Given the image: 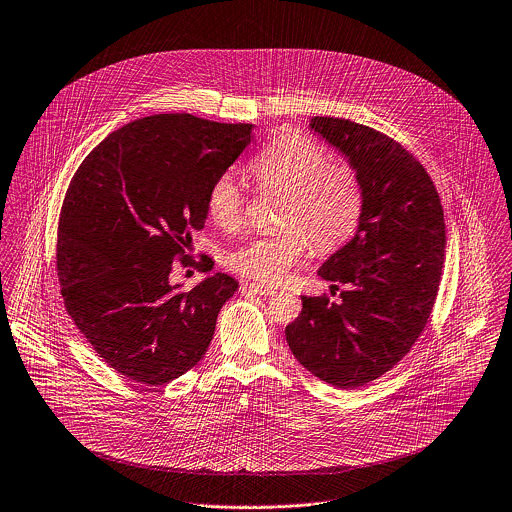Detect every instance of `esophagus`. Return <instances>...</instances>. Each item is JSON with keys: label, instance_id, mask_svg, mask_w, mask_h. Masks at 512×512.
<instances>
[{"label": "esophagus", "instance_id": "obj_1", "mask_svg": "<svg viewBox=\"0 0 512 512\" xmlns=\"http://www.w3.org/2000/svg\"><path fill=\"white\" fill-rule=\"evenodd\" d=\"M243 289L251 291L255 295H275L277 293L273 287H265V285H257V283H245Z\"/></svg>", "mask_w": 512, "mask_h": 512}]
</instances>
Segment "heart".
<instances>
[{"label": "heart", "mask_w": 512, "mask_h": 512, "mask_svg": "<svg viewBox=\"0 0 512 512\" xmlns=\"http://www.w3.org/2000/svg\"><path fill=\"white\" fill-rule=\"evenodd\" d=\"M263 190L285 196L277 233L253 237L227 255V267L247 279L277 285L305 255L344 247L358 231L366 192L358 170L348 162H332L330 152L307 136H283L259 152L251 166ZM243 192L231 172L213 180L207 192V215L235 229L243 219Z\"/></svg>", "instance_id": "heart-1"}]
</instances>
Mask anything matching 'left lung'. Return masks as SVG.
Masks as SVG:
<instances>
[{
	"label": "left lung",
	"mask_w": 512,
	"mask_h": 512,
	"mask_svg": "<svg viewBox=\"0 0 512 512\" xmlns=\"http://www.w3.org/2000/svg\"><path fill=\"white\" fill-rule=\"evenodd\" d=\"M310 128L348 156L366 205L352 241L318 275L340 301L303 297L285 328L295 358L326 384L360 388L392 370L425 330L445 261L439 194L408 150L366 124L314 116Z\"/></svg>",
	"instance_id": "left-lung-1"
}]
</instances>
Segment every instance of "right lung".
I'll return each instance as SVG.
<instances>
[{
	"label": "right lung",
	"instance_id": "1",
	"mask_svg": "<svg viewBox=\"0 0 512 512\" xmlns=\"http://www.w3.org/2000/svg\"><path fill=\"white\" fill-rule=\"evenodd\" d=\"M253 124L154 114L112 134L83 160L57 227L65 308L104 362L162 386L192 370L237 281L215 273L192 291L170 285L176 265L211 271L188 253L215 178L251 142Z\"/></svg>",
	"mask_w": 512,
	"mask_h": 512
}]
</instances>
